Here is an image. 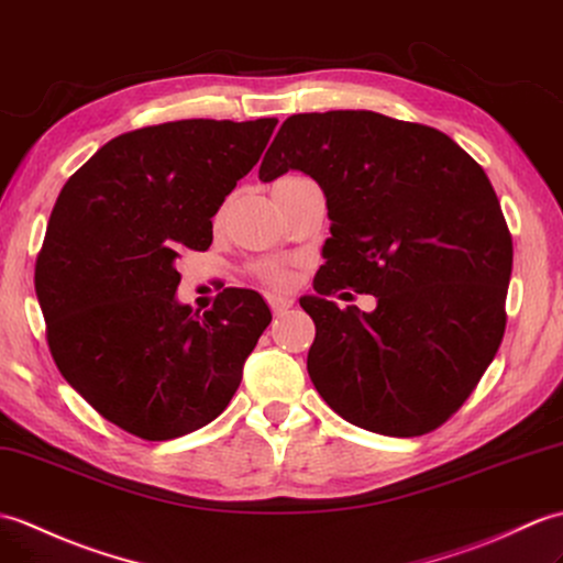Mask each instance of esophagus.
Returning <instances> with one entry per match:
<instances>
[{
  "mask_svg": "<svg viewBox=\"0 0 563 563\" xmlns=\"http://www.w3.org/2000/svg\"><path fill=\"white\" fill-rule=\"evenodd\" d=\"M268 305H271L273 313H276V317H280V313H285L287 309L292 307V299L280 297V295H268Z\"/></svg>",
  "mask_w": 563,
  "mask_h": 563,
  "instance_id": "esophagus-1",
  "label": "esophagus"
}]
</instances>
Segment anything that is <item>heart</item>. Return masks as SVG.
I'll return each mask as SVG.
<instances>
[{
	"label": "heart",
	"instance_id": "heart-1",
	"mask_svg": "<svg viewBox=\"0 0 563 563\" xmlns=\"http://www.w3.org/2000/svg\"><path fill=\"white\" fill-rule=\"evenodd\" d=\"M299 175H287V177H280L278 181H285V179H297ZM256 276L264 280V283H268V285H273V287H287L292 283V273H290V268H287L285 264H261L258 268H256Z\"/></svg>",
	"mask_w": 563,
	"mask_h": 563
}]
</instances>
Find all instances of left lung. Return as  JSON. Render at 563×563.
I'll return each mask as SVG.
<instances>
[{
    "label": "left lung",
    "mask_w": 563,
    "mask_h": 563,
    "mask_svg": "<svg viewBox=\"0 0 563 563\" xmlns=\"http://www.w3.org/2000/svg\"><path fill=\"white\" fill-rule=\"evenodd\" d=\"M319 181L331 238L299 305L307 372L350 424L384 437L441 427L473 394L506 329L514 242L489 177L439 129L369 110L292 114L258 179ZM377 297L367 314L328 297Z\"/></svg>",
    "instance_id": "1"
}]
</instances>
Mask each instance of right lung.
<instances>
[{
	"mask_svg": "<svg viewBox=\"0 0 563 563\" xmlns=\"http://www.w3.org/2000/svg\"><path fill=\"white\" fill-rule=\"evenodd\" d=\"M276 117L179 120L104 143L52 208L35 295L62 376L104 420L146 441L213 422L271 323L254 290L199 313L177 302V258L206 252L213 216L258 163Z\"/></svg>",
	"mask_w": 563,
	"mask_h": 563,
	"instance_id": "1",
	"label": "right lung"
}]
</instances>
